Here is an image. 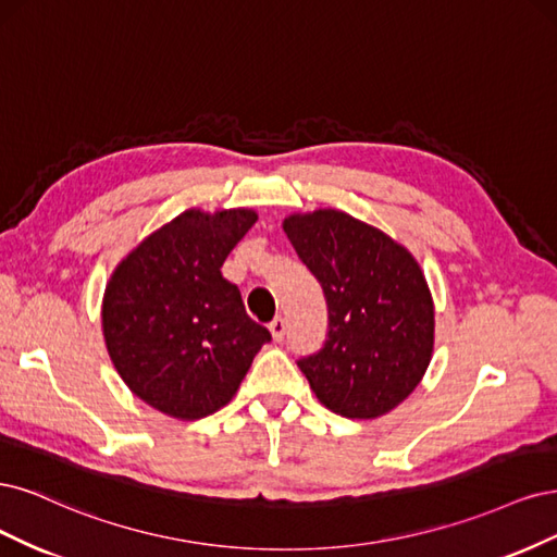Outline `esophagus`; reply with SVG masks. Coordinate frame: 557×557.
<instances>
[{"label":"esophagus","instance_id":"esophagus-1","mask_svg":"<svg viewBox=\"0 0 557 557\" xmlns=\"http://www.w3.org/2000/svg\"><path fill=\"white\" fill-rule=\"evenodd\" d=\"M268 329H271V333H273V339L275 343H282L284 339V333H286V324H284V319L282 317H275L271 324H268Z\"/></svg>","mask_w":557,"mask_h":557}]
</instances>
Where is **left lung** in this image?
Returning a JSON list of instances; mask_svg holds the SVG:
<instances>
[{"instance_id":"obj_1","label":"left lung","mask_w":557,"mask_h":557,"mask_svg":"<svg viewBox=\"0 0 557 557\" xmlns=\"http://www.w3.org/2000/svg\"><path fill=\"white\" fill-rule=\"evenodd\" d=\"M324 289L329 339L300 358L317 400L347 419H376L414 391L435 349V305L409 249L333 208L282 222Z\"/></svg>"}]
</instances>
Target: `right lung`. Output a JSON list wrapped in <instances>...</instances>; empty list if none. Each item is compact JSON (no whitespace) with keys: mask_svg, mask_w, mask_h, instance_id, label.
I'll return each instance as SVG.
<instances>
[{"mask_svg":"<svg viewBox=\"0 0 557 557\" xmlns=\"http://www.w3.org/2000/svg\"><path fill=\"white\" fill-rule=\"evenodd\" d=\"M257 218L249 208H189L143 238L106 284V349L134 396L161 414H214L271 339L247 317L238 286L222 277Z\"/></svg>","mask_w":557,"mask_h":557,"instance_id":"1","label":"right lung"}]
</instances>
